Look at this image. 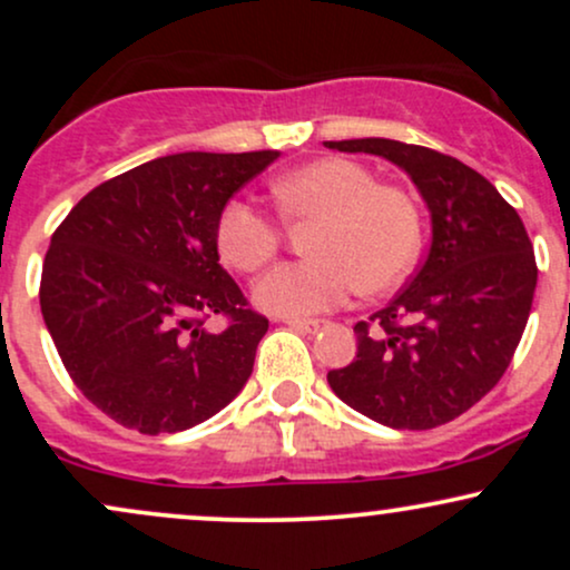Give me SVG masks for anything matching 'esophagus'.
Listing matches in <instances>:
<instances>
[{
    "label": "esophagus",
    "instance_id": "34e87169",
    "mask_svg": "<svg viewBox=\"0 0 570 570\" xmlns=\"http://www.w3.org/2000/svg\"><path fill=\"white\" fill-rule=\"evenodd\" d=\"M286 326H292L294 332H305V335H313V332L322 330V322H307V318H286Z\"/></svg>",
    "mask_w": 570,
    "mask_h": 570
}]
</instances>
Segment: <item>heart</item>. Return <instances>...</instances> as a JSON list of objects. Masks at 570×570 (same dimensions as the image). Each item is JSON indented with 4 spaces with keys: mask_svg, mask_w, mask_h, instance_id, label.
Masks as SVG:
<instances>
[{
    "mask_svg": "<svg viewBox=\"0 0 570 570\" xmlns=\"http://www.w3.org/2000/svg\"><path fill=\"white\" fill-rule=\"evenodd\" d=\"M286 217L318 219L311 238L316 259L284 263L254 284V305L281 318H311L343 305L353 292L399 284L421 252V214L404 189L377 185L348 158L313 160L273 181ZM281 230L263 208L233 198L217 222L222 259L254 273L276 257Z\"/></svg>",
    "mask_w": 570,
    "mask_h": 570,
    "instance_id": "heart-1",
    "label": "heart"
}]
</instances>
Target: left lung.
<instances>
[{"mask_svg": "<svg viewBox=\"0 0 570 570\" xmlns=\"http://www.w3.org/2000/svg\"><path fill=\"white\" fill-rule=\"evenodd\" d=\"M324 147L394 163L431 217L426 263L372 326H353L356 358L326 381L383 426H442L501 381L531 316L539 271L525 225L485 176L436 149L394 139Z\"/></svg>", "mask_w": 570, "mask_h": 570, "instance_id": "obj_1", "label": "left lung"}]
</instances>
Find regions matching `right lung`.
Returning a JSON list of instances; mask_svg holds the SVG:
<instances>
[{
  "mask_svg": "<svg viewBox=\"0 0 570 570\" xmlns=\"http://www.w3.org/2000/svg\"><path fill=\"white\" fill-rule=\"evenodd\" d=\"M281 153H179L90 189L50 238L39 305L58 356L98 410L176 434L240 394L267 318L219 265L227 200ZM212 312L232 318L208 333Z\"/></svg>",
  "mask_w": 570,
  "mask_h": 570,
  "instance_id": "right-lung-1",
  "label": "right lung"
}]
</instances>
